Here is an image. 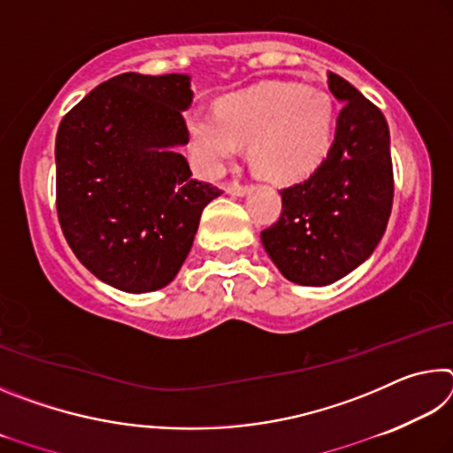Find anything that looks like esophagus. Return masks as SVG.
Wrapping results in <instances>:
<instances>
[{"mask_svg": "<svg viewBox=\"0 0 453 453\" xmlns=\"http://www.w3.org/2000/svg\"><path fill=\"white\" fill-rule=\"evenodd\" d=\"M250 189H251L250 183H240V181L227 183V188H226L227 194H232V196H245Z\"/></svg>", "mask_w": 453, "mask_h": 453, "instance_id": "esophagus-1", "label": "esophagus"}]
</instances>
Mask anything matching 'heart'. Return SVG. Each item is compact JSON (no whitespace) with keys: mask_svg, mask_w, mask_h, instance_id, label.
I'll list each match as a JSON object with an SVG mask.
<instances>
[{"mask_svg":"<svg viewBox=\"0 0 453 453\" xmlns=\"http://www.w3.org/2000/svg\"><path fill=\"white\" fill-rule=\"evenodd\" d=\"M199 164L218 173L240 143H251V162L267 180L310 173L332 145L334 105L324 91L294 81H270L232 96L218 113L189 121Z\"/></svg>","mask_w":453,"mask_h":453,"instance_id":"b5f03b06","label":"heart"}]
</instances>
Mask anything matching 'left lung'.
<instances>
[{"instance_id": "1", "label": "left lung", "mask_w": 453, "mask_h": 453, "mask_svg": "<svg viewBox=\"0 0 453 453\" xmlns=\"http://www.w3.org/2000/svg\"><path fill=\"white\" fill-rule=\"evenodd\" d=\"M327 88L343 104L332 148L308 180L280 191V218L262 232L267 256L300 286H329L364 264L394 203L386 118L337 73Z\"/></svg>"}]
</instances>
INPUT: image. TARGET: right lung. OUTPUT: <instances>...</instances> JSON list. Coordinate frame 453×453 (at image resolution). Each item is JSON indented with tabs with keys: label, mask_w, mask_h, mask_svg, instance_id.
I'll list each match as a JSON object with an SVG mask.
<instances>
[{
	"label": "right lung",
	"mask_w": 453,
	"mask_h": 453,
	"mask_svg": "<svg viewBox=\"0 0 453 453\" xmlns=\"http://www.w3.org/2000/svg\"><path fill=\"white\" fill-rule=\"evenodd\" d=\"M194 97L183 73H121L99 83L61 119L56 208L75 257L127 294L165 288L221 189L191 175L175 151Z\"/></svg>",
	"instance_id": "1"
}]
</instances>
